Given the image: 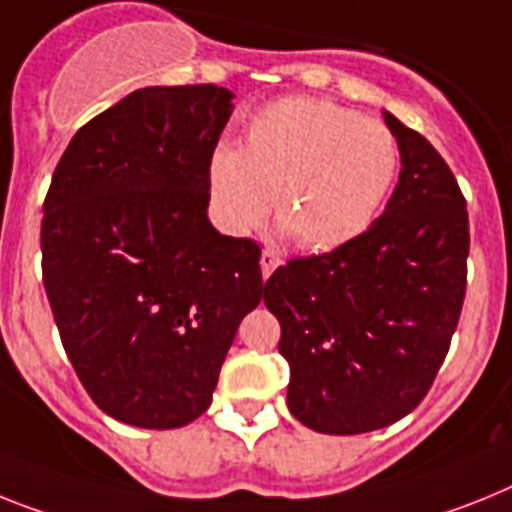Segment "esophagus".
Returning a JSON list of instances; mask_svg holds the SVG:
<instances>
[{
	"label": "esophagus",
	"instance_id": "1",
	"mask_svg": "<svg viewBox=\"0 0 512 512\" xmlns=\"http://www.w3.org/2000/svg\"><path fill=\"white\" fill-rule=\"evenodd\" d=\"M278 265H281V257H278L273 249H263V255H260V268H263V276L268 278L270 273L278 268Z\"/></svg>",
	"mask_w": 512,
	"mask_h": 512
}]
</instances>
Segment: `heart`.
I'll return each mask as SVG.
<instances>
[{"mask_svg":"<svg viewBox=\"0 0 512 512\" xmlns=\"http://www.w3.org/2000/svg\"><path fill=\"white\" fill-rule=\"evenodd\" d=\"M398 171V140L377 119L317 98H283L249 122L244 145H218L208 187L218 221L249 234L273 210L283 234L328 252L369 229Z\"/></svg>","mask_w":512,"mask_h":512,"instance_id":"heart-1","label":"heart"}]
</instances>
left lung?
<instances>
[{
  "mask_svg": "<svg viewBox=\"0 0 512 512\" xmlns=\"http://www.w3.org/2000/svg\"><path fill=\"white\" fill-rule=\"evenodd\" d=\"M401 174L354 242L291 260L265 283L289 362V411L322 435H362L422 403L466 294L468 213L429 140L382 111Z\"/></svg>",
  "mask_w": 512,
  "mask_h": 512,
  "instance_id": "left-lung-1",
  "label": "left lung"
}]
</instances>
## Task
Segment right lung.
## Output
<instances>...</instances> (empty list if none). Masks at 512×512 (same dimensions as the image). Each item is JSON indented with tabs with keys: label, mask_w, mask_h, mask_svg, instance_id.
Wrapping results in <instances>:
<instances>
[{
	"label": "right lung",
	"mask_w": 512,
	"mask_h": 512,
	"mask_svg": "<svg viewBox=\"0 0 512 512\" xmlns=\"http://www.w3.org/2000/svg\"><path fill=\"white\" fill-rule=\"evenodd\" d=\"M234 111L218 85L140 88L77 130L41 221L62 346L101 411L174 429L208 411L263 299L260 247L213 229L208 161Z\"/></svg>",
	"instance_id": "1"
}]
</instances>
